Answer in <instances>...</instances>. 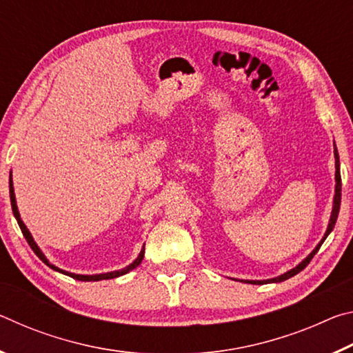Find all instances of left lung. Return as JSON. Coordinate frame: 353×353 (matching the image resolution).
I'll use <instances>...</instances> for the list:
<instances>
[{"instance_id": "1", "label": "left lung", "mask_w": 353, "mask_h": 353, "mask_svg": "<svg viewBox=\"0 0 353 353\" xmlns=\"http://www.w3.org/2000/svg\"><path fill=\"white\" fill-rule=\"evenodd\" d=\"M334 170H336V171H334V181H336V185H334L333 208H332L330 221H328V227H327V230H325V235L322 236V240L319 241L318 246H316V248L312 250V254H310L305 260H302L296 268H292V270H290L288 272L282 274V276H279V277H276V279H268V280H243V282L254 283V285H256V283H259V285H260V283H277V282H283V280L290 279V277H292V276H296V274H299L302 270H305V266L308 265L310 261H312V259L316 255V252H318L319 248L322 246V243L325 241V238H327L328 235H330V232L333 230V227H334V224H336V219H338L339 205H341V172H339V155H338L336 146H334Z\"/></svg>"}]
</instances>
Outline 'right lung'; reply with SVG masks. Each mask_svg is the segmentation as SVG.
Instances as JSON below:
<instances>
[{
	"instance_id": "right-lung-1",
	"label": "right lung",
	"mask_w": 353,
	"mask_h": 353,
	"mask_svg": "<svg viewBox=\"0 0 353 353\" xmlns=\"http://www.w3.org/2000/svg\"><path fill=\"white\" fill-rule=\"evenodd\" d=\"M9 193H10L12 212H14V216H15V219H17V223H19L20 229H21V232H23V235H25V238H26L28 244H29V246H31V249L34 250L35 255H37L39 259H40L41 261H43L46 266H50L51 270H54V271L61 272V274H65V276H70V277H73V279H76V280H81V282H98V280H109V279H115V277H119V276H124V274H128L129 271L135 270V268L139 266L140 263H141L143 256H145V246H143L141 252L139 254V256H137L135 261H134V263H130V265L124 268V270L112 271V272H105V274H93V276H82V274H73V272L63 271V270H61V268H57V266H54V265H51V263L48 261V259L45 256V254L41 252L40 248L37 246V243L34 241V238H32V235H31V232L28 230V227H26V225H25V223H23V221H21V218H20V213H19V207H17V201H15L14 183H12V172H10V177H9Z\"/></svg>"
}]
</instances>
